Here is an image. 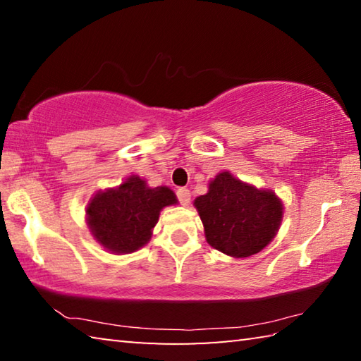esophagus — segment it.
Wrapping results in <instances>:
<instances>
[{
    "instance_id": "obj_1",
    "label": "esophagus",
    "mask_w": 361,
    "mask_h": 361,
    "mask_svg": "<svg viewBox=\"0 0 361 361\" xmlns=\"http://www.w3.org/2000/svg\"><path fill=\"white\" fill-rule=\"evenodd\" d=\"M176 197H178L181 205H188L189 200H191V192H189V189L186 188H180L178 191H176Z\"/></svg>"
}]
</instances>
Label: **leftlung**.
Returning a JSON list of instances; mask_svg holds the SVG:
<instances>
[{
	"mask_svg": "<svg viewBox=\"0 0 361 361\" xmlns=\"http://www.w3.org/2000/svg\"><path fill=\"white\" fill-rule=\"evenodd\" d=\"M194 207L202 219L210 245L234 258L259 253L280 228L283 205L276 192L243 183L221 172L209 183Z\"/></svg>",
	"mask_w": 361,
	"mask_h": 361,
	"instance_id": "obj_1",
	"label": "left lung"
}]
</instances>
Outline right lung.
Returning <instances> with one entry per match:
<instances>
[{
    "label": "right lung",
    "instance_id": "right-lung-1",
    "mask_svg": "<svg viewBox=\"0 0 361 361\" xmlns=\"http://www.w3.org/2000/svg\"><path fill=\"white\" fill-rule=\"evenodd\" d=\"M178 202L167 186L149 188L132 175L118 188L99 191L87 205V226L94 239L116 255L137 252L149 242L159 213Z\"/></svg>",
    "mask_w": 361,
    "mask_h": 361
}]
</instances>
